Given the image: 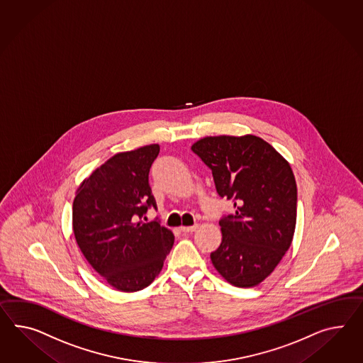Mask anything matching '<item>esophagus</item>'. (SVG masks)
<instances>
[{
	"label": "esophagus",
	"instance_id": "obj_1",
	"mask_svg": "<svg viewBox=\"0 0 363 363\" xmlns=\"http://www.w3.org/2000/svg\"><path fill=\"white\" fill-rule=\"evenodd\" d=\"M199 228V225H192V226H180V230L184 233H192L195 232L196 229Z\"/></svg>",
	"mask_w": 363,
	"mask_h": 363
}]
</instances>
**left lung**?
I'll use <instances>...</instances> for the list:
<instances>
[{
	"label": "left lung",
	"mask_w": 363,
	"mask_h": 363,
	"mask_svg": "<svg viewBox=\"0 0 363 363\" xmlns=\"http://www.w3.org/2000/svg\"><path fill=\"white\" fill-rule=\"evenodd\" d=\"M212 169L217 194L235 213L220 221L223 242L211 254L228 283L258 286L279 264L296 226V182L289 162L257 135L205 137L192 145Z\"/></svg>",
	"instance_id": "left-lung-1"
}]
</instances>
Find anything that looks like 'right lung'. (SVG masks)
Returning a JSON list of instances; mask_svg holds the SVG:
<instances>
[{
    "label": "right lung",
    "mask_w": 363,
    "mask_h": 363,
    "mask_svg": "<svg viewBox=\"0 0 363 363\" xmlns=\"http://www.w3.org/2000/svg\"><path fill=\"white\" fill-rule=\"evenodd\" d=\"M159 145L113 155L77 188L72 229L85 259L113 289H146L163 269L174 233L157 221H138L157 208L149 186Z\"/></svg>",
    "instance_id": "obj_1"
}]
</instances>
